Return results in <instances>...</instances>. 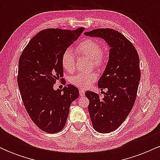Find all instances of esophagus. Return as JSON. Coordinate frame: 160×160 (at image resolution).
<instances>
[{
	"mask_svg": "<svg viewBox=\"0 0 160 160\" xmlns=\"http://www.w3.org/2000/svg\"><path fill=\"white\" fill-rule=\"evenodd\" d=\"M79 93H80V96H84V95H85V91H84L83 89H80V90H79Z\"/></svg>",
	"mask_w": 160,
	"mask_h": 160,
	"instance_id": "1",
	"label": "esophagus"
}]
</instances>
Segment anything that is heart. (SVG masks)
<instances>
[{
    "label": "heart",
    "mask_w": 160,
    "mask_h": 160,
    "mask_svg": "<svg viewBox=\"0 0 160 160\" xmlns=\"http://www.w3.org/2000/svg\"><path fill=\"white\" fill-rule=\"evenodd\" d=\"M75 51L79 55L86 56L90 58L93 65L96 68H101L103 65L104 58L102 51V47L97 40L93 39H86L77 45ZM62 65L63 69L68 72L74 71L75 68V58L73 52L67 49L62 56ZM98 74L95 71L89 73H78L70 78V82L77 87L81 89H87L92 83L96 81Z\"/></svg>",
    "instance_id": "heart-1"
}]
</instances>
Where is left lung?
Segmentation results:
<instances>
[{
	"label": "left lung",
	"instance_id": "8db88e82",
	"mask_svg": "<svg viewBox=\"0 0 160 160\" xmlns=\"http://www.w3.org/2000/svg\"><path fill=\"white\" fill-rule=\"evenodd\" d=\"M84 34L102 38L111 48L108 65L98 82L99 89L108 91L102 98L86 92L93 128L98 132L109 133L124 122L135 104L141 78L139 56L132 43L116 30L98 28Z\"/></svg>",
	"mask_w": 160,
	"mask_h": 160
}]
</instances>
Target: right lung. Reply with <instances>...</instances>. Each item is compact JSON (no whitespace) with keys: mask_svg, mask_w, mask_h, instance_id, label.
<instances>
[{"mask_svg":"<svg viewBox=\"0 0 160 160\" xmlns=\"http://www.w3.org/2000/svg\"><path fill=\"white\" fill-rule=\"evenodd\" d=\"M84 29H45L30 40L20 56L17 81L24 106L34 124L47 133L65 127L70 106L79 97L74 86L57 90L53 86L62 80V54Z\"/></svg>","mask_w":160,"mask_h":160,"instance_id":"right-lung-1","label":"right lung"}]
</instances>
